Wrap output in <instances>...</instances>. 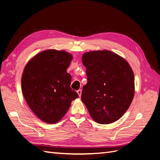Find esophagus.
Wrapping results in <instances>:
<instances>
[{
	"instance_id": "1",
	"label": "esophagus",
	"mask_w": 160,
	"mask_h": 160,
	"mask_svg": "<svg viewBox=\"0 0 160 160\" xmlns=\"http://www.w3.org/2000/svg\"><path fill=\"white\" fill-rule=\"evenodd\" d=\"M81 92H82V90H81V89H79L78 91H77V93H78V95H79V97L81 96Z\"/></svg>"
}]
</instances>
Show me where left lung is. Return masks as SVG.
Here are the masks:
<instances>
[{
    "label": "left lung",
    "mask_w": 160,
    "mask_h": 160,
    "mask_svg": "<svg viewBox=\"0 0 160 160\" xmlns=\"http://www.w3.org/2000/svg\"><path fill=\"white\" fill-rule=\"evenodd\" d=\"M82 62L88 76L82 102L95 122H116L126 112L133 99V70L123 57L108 50L85 52Z\"/></svg>",
    "instance_id": "1"
}]
</instances>
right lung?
<instances>
[{
  "label": "right lung",
  "mask_w": 160,
  "mask_h": 160,
  "mask_svg": "<svg viewBox=\"0 0 160 160\" xmlns=\"http://www.w3.org/2000/svg\"><path fill=\"white\" fill-rule=\"evenodd\" d=\"M72 56L65 51L48 49L28 61L21 78L24 98L32 112L42 122H59L79 98L70 88L71 76L67 72Z\"/></svg>",
  "instance_id": "obj_1"
}]
</instances>
